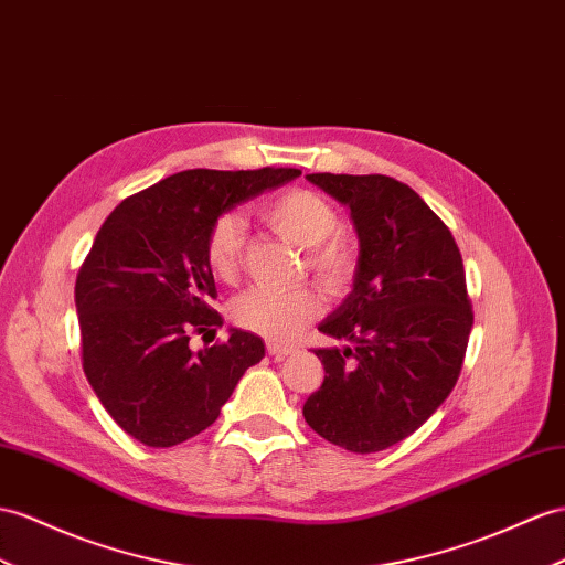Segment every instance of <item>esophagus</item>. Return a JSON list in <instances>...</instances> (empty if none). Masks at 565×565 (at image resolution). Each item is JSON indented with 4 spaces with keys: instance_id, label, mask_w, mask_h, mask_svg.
<instances>
[{
    "instance_id": "obj_1",
    "label": "esophagus",
    "mask_w": 565,
    "mask_h": 565,
    "mask_svg": "<svg viewBox=\"0 0 565 565\" xmlns=\"http://www.w3.org/2000/svg\"><path fill=\"white\" fill-rule=\"evenodd\" d=\"M267 353H269V355H277V358H286V355L296 353V345H286V343H274V341H269V343H267Z\"/></svg>"
}]
</instances>
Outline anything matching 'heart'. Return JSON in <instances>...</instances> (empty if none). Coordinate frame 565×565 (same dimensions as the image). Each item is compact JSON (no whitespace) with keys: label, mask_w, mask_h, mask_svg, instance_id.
<instances>
[{"label":"heart","mask_w":565,"mask_h":565,"mask_svg":"<svg viewBox=\"0 0 565 565\" xmlns=\"http://www.w3.org/2000/svg\"><path fill=\"white\" fill-rule=\"evenodd\" d=\"M263 222L306 248L308 267L329 291H343L355 279L360 265L358 241L341 226V214L322 193L310 188H288L259 207ZM245 248V224L236 214H222L207 231L205 259L214 279L234 281L241 271ZM322 312V300L308 284L291 288L255 286L231 302V320L241 329L269 341L298 337Z\"/></svg>","instance_id":"obj_1"}]
</instances>
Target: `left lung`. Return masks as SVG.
Instances as JSON below:
<instances>
[{"mask_svg": "<svg viewBox=\"0 0 565 565\" xmlns=\"http://www.w3.org/2000/svg\"><path fill=\"white\" fill-rule=\"evenodd\" d=\"M351 207L360 265L320 324L345 349H317L324 382L306 423L345 451L377 454L429 420L466 360L472 306L451 231L411 185L382 173H308Z\"/></svg>", "mask_w": 565, "mask_h": 565, "instance_id": "1", "label": "left lung"}]
</instances>
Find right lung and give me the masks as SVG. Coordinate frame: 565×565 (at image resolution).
<instances>
[{
    "instance_id": "obj_1",
    "label": "right lung",
    "mask_w": 565,
    "mask_h": 565,
    "mask_svg": "<svg viewBox=\"0 0 565 565\" xmlns=\"http://www.w3.org/2000/svg\"><path fill=\"white\" fill-rule=\"evenodd\" d=\"M300 169H188L119 202L76 277L81 360L105 411L145 446L167 448L207 429L265 343L231 329L191 351V337L224 324L212 308L207 231L220 214Z\"/></svg>"
}]
</instances>
